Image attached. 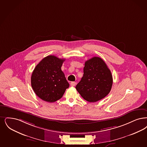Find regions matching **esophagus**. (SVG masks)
<instances>
[{
	"instance_id": "obj_1",
	"label": "esophagus",
	"mask_w": 147,
	"mask_h": 147,
	"mask_svg": "<svg viewBox=\"0 0 147 147\" xmlns=\"http://www.w3.org/2000/svg\"><path fill=\"white\" fill-rule=\"evenodd\" d=\"M76 82H71V86H75L76 85Z\"/></svg>"
}]
</instances>
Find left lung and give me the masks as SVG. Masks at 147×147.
I'll return each instance as SVG.
<instances>
[{
  "instance_id": "1",
  "label": "left lung",
  "mask_w": 147,
  "mask_h": 147,
  "mask_svg": "<svg viewBox=\"0 0 147 147\" xmlns=\"http://www.w3.org/2000/svg\"><path fill=\"white\" fill-rule=\"evenodd\" d=\"M112 85V73L106 63L94 57L85 62L84 75L76 88L84 100L96 102L110 92Z\"/></svg>"
}]
</instances>
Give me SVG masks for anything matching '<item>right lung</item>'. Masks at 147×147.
<instances>
[{
    "instance_id": "right-lung-1",
    "label": "right lung",
    "mask_w": 147,
    "mask_h": 147,
    "mask_svg": "<svg viewBox=\"0 0 147 147\" xmlns=\"http://www.w3.org/2000/svg\"><path fill=\"white\" fill-rule=\"evenodd\" d=\"M65 59L47 56L36 65L31 76V85L41 100L54 102L59 100L69 88L61 67Z\"/></svg>"
}]
</instances>
